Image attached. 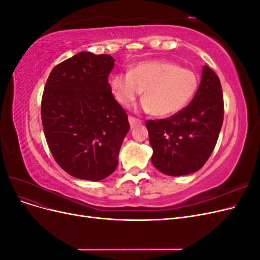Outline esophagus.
Segmentation results:
<instances>
[{
    "label": "esophagus",
    "instance_id": "1",
    "mask_svg": "<svg viewBox=\"0 0 260 260\" xmlns=\"http://www.w3.org/2000/svg\"><path fill=\"white\" fill-rule=\"evenodd\" d=\"M129 122H130V125H131V128H136L137 125H139V124H141V121L140 119H138V118H135V117H132V116H129Z\"/></svg>",
    "mask_w": 260,
    "mask_h": 260
}]
</instances>
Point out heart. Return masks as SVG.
Listing matches in <instances>:
<instances>
[{"instance_id": "obj_1", "label": "heart", "mask_w": 260, "mask_h": 260, "mask_svg": "<svg viewBox=\"0 0 260 260\" xmlns=\"http://www.w3.org/2000/svg\"><path fill=\"white\" fill-rule=\"evenodd\" d=\"M115 99L128 105L143 91V107L155 116L174 115L183 109L196 92L198 76L167 60L143 61L129 73H118L111 78Z\"/></svg>"}]
</instances>
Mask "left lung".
I'll return each mask as SVG.
<instances>
[{
    "label": "left lung",
    "instance_id": "obj_1",
    "mask_svg": "<svg viewBox=\"0 0 260 260\" xmlns=\"http://www.w3.org/2000/svg\"><path fill=\"white\" fill-rule=\"evenodd\" d=\"M202 73L190 104L169 118L146 121L152 164L165 175L179 177L200 170L216 146L223 122L221 83L208 66Z\"/></svg>",
    "mask_w": 260,
    "mask_h": 260
}]
</instances>
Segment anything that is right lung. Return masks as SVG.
Listing matches in <instances>:
<instances>
[{"mask_svg": "<svg viewBox=\"0 0 260 260\" xmlns=\"http://www.w3.org/2000/svg\"><path fill=\"white\" fill-rule=\"evenodd\" d=\"M115 59L80 52L51 72L41 102L43 131L61 169L78 179L100 181L116 170L130 129L108 76Z\"/></svg>", "mask_w": 260, "mask_h": 260, "instance_id": "add662e5", "label": "right lung"}]
</instances>
